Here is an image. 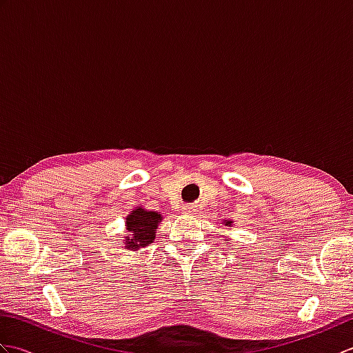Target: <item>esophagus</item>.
I'll return each mask as SVG.
<instances>
[{"mask_svg":"<svg viewBox=\"0 0 353 353\" xmlns=\"http://www.w3.org/2000/svg\"><path fill=\"white\" fill-rule=\"evenodd\" d=\"M182 209H183V214H186V215H192L194 212H196V206H192V205H185Z\"/></svg>","mask_w":353,"mask_h":353,"instance_id":"obj_1","label":"esophagus"}]
</instances>
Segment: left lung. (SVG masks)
<instances>
[{
  "label": "left lung",
  "mask_w": 353,
  "mask_h": 353,
  "mask_svg": "<svg viewBox=\"0 0 353 353\" xmlns=\"http://www.w3.org/2000/svg\"><path fill=\"white\" fill-rule=\"evenodd\" d=\"M228 224H230V221H226V226H228Z\"/></svg>",
  "instance_id": "8db88e82"
}]
</instances>
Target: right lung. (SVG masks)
Returning a JSON list of instances; mask_svg holds the SVG:
<instances>
[{
    "instance_id": "1",
    "label": "right lung",
    "mask_w": 353,
    "mask_h": 353,
    "mask_svg": "<svg viewBox=\"0 0 353 353\" xmlns=\"http://www.w3.org/2000/svg\"><path fill=\"white\" fill-rule=\"evenodd\" d=\"M162 215L154 211H145V209L138 208L127 215L125 229L130 232V236H127L125 249L127 250H138L141 247H145L153 243L157 224L161 223Z\"/></svg>"
}]
</instances>
